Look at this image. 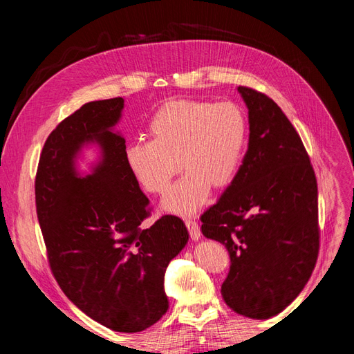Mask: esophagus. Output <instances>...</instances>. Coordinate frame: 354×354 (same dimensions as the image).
<instances>
[{"mask_svg": "<svg viewBox=\"0 0 354 354\" xmlns=\"http://www.w3.org/2000/svg\"><path fill=\"white\" fill-rule=\"evenodd\" d=\"M186 227L189 230V234H190L192 239H194V241H199L201 239L202 233H201L198 221H195L194 218H190V217L186 218Z\"/></svg>", "mask_w": 354, "mask_h": 354, "instance_id": "esophagus-1", "label": "esophagus"}]
</instances>
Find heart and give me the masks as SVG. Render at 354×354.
<instances>
[{"mask_svg": "<svg viewBox=\"0 0 354 354\" xmlns=\"http://www.w3.org/2000/svg\"><path fill=\"white\" fill-rule=\"evenodd\" d=\"M149 130L153 140L128 143L125 162L152 194H162L181 162L186 173L168 190L164 207L186 214L207 201L211 185L227 186L236 176L248 125L233 103L180 100L164 104Z\"/></svg>", "mask_w": 354, "mask_h": 354, "instance_id": "1", "label": "heart"}]
</instances>
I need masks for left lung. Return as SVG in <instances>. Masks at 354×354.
<instances>
[{
    "mask_svg": "<svg viewBox=\"0 0 354 354\" xmlns=\"http://www.w3.org/2000/svg\"><path fill=\"white\" fill-rule=\"evenodd\" d=\"M238 91L248 108V151L221 198L201 216V230L229 251L226 304L242 316L269 319L294 301L315 269L317 181L279 106L254 88Z\"/></svg>",
    "mask_w": 354,
    "mask_h": 354,
    "instance_id": "obj_1",
    "label": "left lung"
}]
</instances>
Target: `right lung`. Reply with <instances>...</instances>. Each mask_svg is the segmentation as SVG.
I'll list each match as a JSON object with an SVG mask.
<instances>
[{"mask_svg":"<svg viewBox=\"0 0 354 354\" xmlns=\"http://www.w3.org/2000/svg\"><path fill=\"white\" fill-rule=\"evenodd\" d=\"M124 99L85 103L46 140L35 178L37 216L50 269L81 312L118 332H140L168 310L164 276L185 248L181 218L162 216L151 227L149 199L125 162V138L112 128ZM95 142L102 156L81 178L74 159Z\"/></svg>","mask_w":354,"mask_h":354,"instance_id":"1","label":"right lung"}]
</instances>
